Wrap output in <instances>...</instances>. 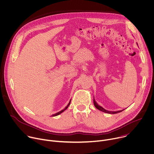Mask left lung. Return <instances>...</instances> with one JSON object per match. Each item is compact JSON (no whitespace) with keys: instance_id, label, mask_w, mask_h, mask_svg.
<instances>
[{"instance_id":"8db88e82","label":"left lung","mask_w":154,"mask_h":154,"mask_svg":"<svg viewBox=\"0 0 154 154\" xmlns=\"http://www.w3.org/2000/svg\"><path fill=\"white\" fill-rule=\"evenodd\" d=\"M137 45H138V44H137ZM94 104L95 107L97 109H98L99 110H101V111H102V112H105V113H109V114L118 113H119V112H122V111H123V110H125V109H123V110H118V111H109V110H106L105 109H104L103 107H101V106H100V105L96 102L94 97Z\"/></svg>"}]
</instances>
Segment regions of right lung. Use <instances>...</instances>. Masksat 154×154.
Masks as SVG:
<instances>
[{
    "label": "right lung",
    "mask_w": 154,
    "mask_h": 154,
    "mask_svg": "<svg viewBox=\"0 0 154 154\" xmlns=\"http://www.w3.org/2000/svg\"><path fill=\"white\" fill-rule=\"evenodd\" d=\"M70 103H71V100H70V102H69V103L68 104V105L65 107V109H63V110H60V111H59V112H57V113H55V114H53V115H52L51 116H57V115H59V114H60L61 113H63L64 111H65L68 107H69V106H70Z\"/></svg>",
    "instance_id": "add662e5"
}]
</instances>
